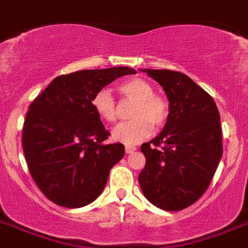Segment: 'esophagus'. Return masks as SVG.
Listing matches in <instances>:
<instances>
[{
  "mask_svg": "<svg viewBox=\"0 0 248 248\" xmlns=\"http://www.w3.org/2000/svg\"><path fill=\"white\" fill-rule=\"evenodd\" d=\"M135 149H137L135 147H125V153L130 154V153H133V152H135Z\"/></svg>",
  "mask_w": 248,
  "mask_h": 248,
  "instance_id": "34e87169",
  "label": "esophagus"
}]
</instances>
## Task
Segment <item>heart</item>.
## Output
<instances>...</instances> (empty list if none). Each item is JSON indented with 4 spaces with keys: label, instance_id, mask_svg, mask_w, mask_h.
Listing matches in <instances>:
<instances>
[{
    "label": "heart",
    "instance_id": "heart-1",
    "mask_svg": "<svg viewBox=\"0 0 248 248\" xmlns=\"http://www.w3.org/2000/svg\"><path fill=\"white\" fill-rule=\"evenodd\" d=\"M123 98L133 101L130 122L123 123L111 133V138L125 145H137L147 139L154 128H162L168 119V103L162 95L153 93L147 80L132 78L118 85ZM93 108L101 120L114 123L118 119L115 99L107 89H100L93 96Z\"/></svg>",
    "mask_w": 248,
    "mask_h": 248
}]
</instances>
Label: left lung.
Here are the masks:
<instances>
[{
  "instance_id": "8db88e82",
  "label": "left lung",
  "mask_w": 248,
  "mask_h": 248,
  "mask_svg": "<svg viewBox=\"0 0 248 248\" xmlns=\"http://www.w3.org/2000/svg\"><path fill=\"white\" fill-rule=\"evenodd\" d=\"M166 92L169 114L158 137L141 145L139 186L152 204L181 211L206 192L222 158V129L215 100L185 74L143 69Z\"/></svg>"
}]
</instances>
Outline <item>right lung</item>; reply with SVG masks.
<instances>
[{
    "label": "right lung",
    "mask_w": 248,
    "mask_h": 248,
    "mask_svg": "<svg viewBox=\"0 0 248 248\" xmlns=\"http://www.w3.org/2000/svg\"><path fill=\"white\" fill-rule=\"evenodd\" d=\"M130 74L137 71L119 66L60 75L29 107L23 154L37 187L59 206L79 208L96 200L110 169L124 156V145L104 143L110 133L92 100L98 90Z\"/></svg>",
    "instance_id": "right-lung-1"
}]
</instances>
